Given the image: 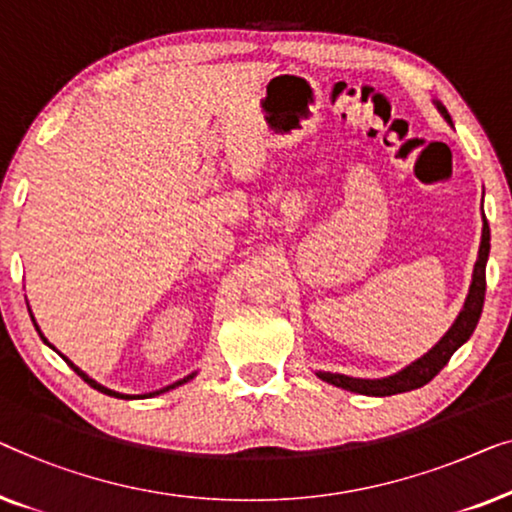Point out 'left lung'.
I'll return each mask as SVG.
<instances>
[{"label":"left lung","mask_w":512,"mask_h":512,"mask_svg":"<svg viewBox=\"0 0 512 512\" xmlns=\"http://www.w3.org/2000/svg\"><path fill=\"white\" fill-rule=\"evenodd\" d=\"M434 104H436V109L441 111L443 118L452 125L450 113L445 111V106L441 102H434ZM487 257H489V225L485 220V213H482L480 250H478V259H475V266H473V278H471L469 294H466L464 308L459 311L457 320L452 322V327L445 331V336L427 352V355L415 359V362L408 364L406 369H401L399 373H394V376H387V378H373V380L371 378H350V376H343V373H329V371H318V378L334 387H341V390L366 394V397H392V394L410 392V390H417V387L427 385L429 380L450 362V357L455 355V352L462 348L466 341H469L471 334L475 331V325H478L482 304H485Z\"/></svg>","instance_id":"8db88e82"}]
</instances>
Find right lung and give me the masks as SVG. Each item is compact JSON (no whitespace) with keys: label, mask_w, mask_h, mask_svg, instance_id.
<instances>
[{"label":"right lung","mask_w":512,"mask_h":512,"mask_svg":"<svg viewBox=\"0 0 512 512\" xmlns=\"http://www.w3.org/2000/svg\"><path fill=\"white\" fill-rule=\"evenodd\" d=\"M32 322H34V315H32ZM34 327H37V331H39V336L43 338V343H46V345H48V348H53V345H50V343H48V338L41 334V329H39V325H37V322H34ZM53 350H55V348H53ZM62 357H64V355H62ZM64 362H67V364L71 366V369H74V371L78 373V376H81V378L85 380V383H88L90 387H95V390H99V392H104V394H109V397H115V399H136V397H132V394H120V392H115V390H109V387L99 385V383H97V380H92V378L88 376V373H85V371H81V369H78V366H76L74 362H71V359H67V357H64ZM194 376H197V373H190V376H185L183 380H178V383H174V385H167V387H162V390H157V392L143 394V397H155V394H164V392L174 390V387H178V385H183V383H187V380H192Z\"/></svg>","instance_id":"right-lung-1"}]
</instances>
